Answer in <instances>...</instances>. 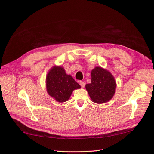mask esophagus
I'll return each instance as SVG.
<instances>
[{"instance_id":"esophagus-1","label":"esophagus","mask_w":154,"mask_h":154,"mask_svg":"<svg viewBox=\"0 0 154 154\" xmlns=\"http://www.w3.org/2000/svg\"><path fill=\"white\" fill-rule=\"evenodd\" d=\"M79 84L80 85V86H81L82 87H85V83L82 82V81H80L79 82Z\"/></svg>"}]
</instances>
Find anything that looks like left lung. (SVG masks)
<instances>
[{
  "label": "left lung",
  "mask_w": 154,
  "mask_h": 154,
  "mask_svg": "<svg viewBox=\"0 0 154 154\" xmlns=\"http://www.w3.org/2000/svg\"><path fill=\"white\" fill-rule=\"evenodd\" d=\"M91 83L85 88L92 102L103 103L112 99L116 89V82L111 73L100 67H95L91 72Z\"/></svg>",
  "instance_id": "8db88e82"
}]
</instances>
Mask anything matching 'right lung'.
Masks as SVG:
<instances>
[{"instance_id": "obj_1", "label": "right lung", "mask_w": 154, "mask_h": 154, "mask_svg": "<svg viewBox=\"0 0 154 154\" xmlns=\"http://www.w3.org/2000/svg\"><path fill=\"white\" fill-rule=\"evenodd\" d=\"M80 88V85L61 66H54L47 75V92L59 102L67 101L72 92Z\"/></svg>"}]
</instances>
